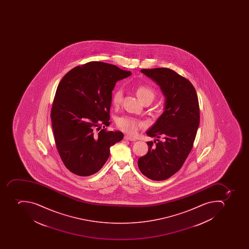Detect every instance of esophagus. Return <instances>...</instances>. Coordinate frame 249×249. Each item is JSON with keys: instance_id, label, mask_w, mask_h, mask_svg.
<instances>
[{"instance_id": "1", "label": "esophagus", "mask_w": 249, "mask_h": 249, "mask_svg": "<svg viewBox=\"0 0 249 249\" xmlns=\"http://www.w3.org/2000/svg\"><path fill=\"white\" fill-rule=\"evenodd\" d=\"M124 139H125V140H128V141L132 142L135 141V140H136L135 138L131 137V136H130V135H124Z\"/></svg>"}]
</instances>
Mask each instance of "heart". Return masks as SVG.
Returning <instances> with one entry per match:
<instances>
[{"instance_id":"1","label":"heart","mask_w":249,"mask_h":249,"mask_svg":"<svg viewBox=\"0 0 249 249\" xmlns=\"http://www.w3.org/2000/svg\"><path fill=\"white\" fill-rule=\"evenodd\" d=\"M136 94L139 100L142 102L145 103L146 101H153L155 98V92L153 89H151L149 87L145 86H139L136 88ZM112 104L116 107L120 106V104H122V90L121 89H117L112 93L111 97ZM117 126L119 129L122 131L127 132V133L131 134V135H135L137 133L139 130L145 127V123L138 119V118H134L131 116H122L117 119Z\"/></svg>"}]
</instances>
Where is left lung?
<instances>
[{
  "label": "left lung",
  "instance_id": "8db88e82",
  "mask_svg": "<svg viewBox=\"0 0 249 249\" xmlns=\"http://www.w3.org/2000/svg\"><path fill=\"white\" fill-rule=\"evenodd\" d=\"M166 96L164 112L147 131L148 153L138 160L139 170L153 180L168 179L181 168L192 150L199 125L198 96L190 81L166 68L142 69Z\"/></svg>",
  "mask_w": 249,
  "mask_h": 249
}]
</instances>
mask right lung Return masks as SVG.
Listing matches in <instances>:
<instances>
[{
	"instance_id": "obj_1",
	"label": "right lung",
	"mask_w": 249,
	"mask_h": 249,
	"mask_svg": "<svg viewBox=\"0 0 249 249\" xmlns=\"http://www.w3.org/2000/svg\"><path fill=\"white\" fill-rule=\"evenodd\" d=\"M129 71L100 61L74 67L59 82L51 118L55 145L63 163L78 176L94 175L123 139L110 125L112 91Z\"/></svg>"
}]
</instances>
